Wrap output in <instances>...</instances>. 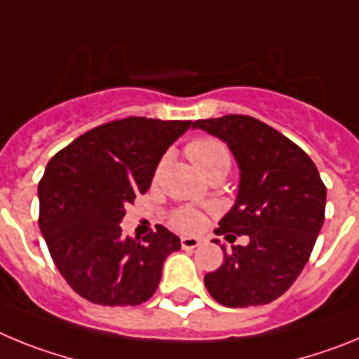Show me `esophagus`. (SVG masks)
<instances>
[{"mask_svg":"<svg viewBox=\"0 0 359 359\" xmlns=\"http://www.w3.org/2000/svg\"><path fill=\"white\" fill-rule=\"evenodd\" d=\"M199 239H196V237H182V248L183 250H194L199 246Z\"/></svg>","mask_w":359,"mask_h":359,"instance_id":"1","label":"esophagus"}]
</instances>
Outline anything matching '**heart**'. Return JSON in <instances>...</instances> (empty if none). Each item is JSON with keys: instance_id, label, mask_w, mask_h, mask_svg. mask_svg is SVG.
<instances>
[{"instance_id": "heart-1", "label": "heart", "mask_w": 359, "mask_h": 359, "mask_svg": "<svg viewBox=\"0 0 359 359\" xmlns=\"http://www.w3.org/2000/svg\"><path fill=\"white\" fill-rule=\"evenodd\" d=\"M187 156L190 161L198 167L199 172L203 176H214L217 172L228 174L231 165V154L228 151L226 145L217 138H210V136H203V138H196L187 145ZM165 167V160H161L156 167L154 177H160L161 170ZM170 223L174 228L182 231H196L201 228L203 217L196 210L190 208H177L172 215H170Z\"/></svg>"}]
</instances>
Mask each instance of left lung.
<instances>
[{"label":"left lung","mask_w":359,"mask_h":359,"mask_svg":"<svg viewBox=\"0 0 359 359\" xmlns=\"http://www.w3.org/2000/svg\"><path fill=\"white\" fill-rule=\"evenodd\" d=\"M194 128L226 142L241 169L237 201L215 233L250 237L246 246H221L223 264L205 275V286L226 307L273 302L309 261L327 189L306 151L261 120L224 115L196 120Z\"/></svg>","instance_id":"8db88e82"}]
</instances>
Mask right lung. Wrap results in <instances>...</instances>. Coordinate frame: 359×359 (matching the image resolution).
Wrapping results in <instances>:
<instances>
[{
	"instance_id": "obj_1",
	"label": "right lung",
	"mask_w": 359,
	"mask_h": 359,
	"mask_svg": "<svg viewBox=\"0 0 359 359\" xmlns=\"http://www.w3.org/2000/svg\"><path fill=\"white\" fill-rule=\"evenodd\" d=\"M190 120L128 116L102 123L48 161L39 182V228L75 293L98 306H138L154 294L165 259L182 248L161 224L142 241L120 221L145 194L165 151Z\"/></svg>"
}]
</instances>
